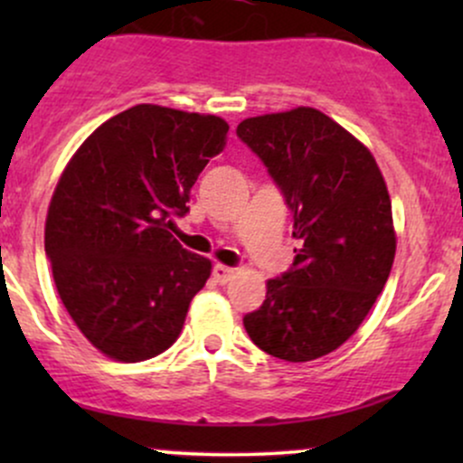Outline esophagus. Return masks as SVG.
Returning <instances> with one entry per match:
<instances>
[{"label": "esophagus", "mask_w": 463, "mask_h": 463, "mask_svg": "<svg viewBox=\"0 0 463 463\" xmlns=\"http://www.w3.org/2000/svg\"><path fill=\"white\" fill-rule=\"evenodd\" d=\"M235 272H237L235 268H228V265L217 263L215 268H213V279H215L220 285H226L228 280H231L232 276H235Z\"/></svg>", "instance_id": "1"}]
</instances>
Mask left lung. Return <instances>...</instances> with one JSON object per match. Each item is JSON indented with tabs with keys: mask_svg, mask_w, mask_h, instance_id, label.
Listing matches in <instances>:
<instances>
[{
	"mask_svg": "<svg viewBox=\"0 0 463 463\" xmlns=\"http://www.w3.org/2000/svg\"><path fill=\"white\" fill-rule=\"evenodd\" d=\"M237 137L261 158L294 215V265L268 280L243 316L272 357L311 361L359 328L383 291L396 254L392 202L368 147L320 110L250 117Z\"/></svg>",
	"mask_w": 463,
	"mask_h": 463,
	"instance_id": "8db88e82",
	"label": "left lung"
}]
</instances>
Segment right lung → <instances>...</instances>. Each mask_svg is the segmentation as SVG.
<instances>
[{
	"label": "right lung",
	"mask_w": 463,
	"mask_h": 463,
	"mask_svg": "<svg viewBox=\"0 0 463 463\" xmlns=\"http://www.w3.org/2000/svg\"><path fill=\"white\" fill-rule=\"evenodd\" d=\"M222 117L139 104L110 117L58 180L45 254L62 305L95 348L137 364L176 342L211 261L167 228L224 150Z\"/></svg>",
	"instance_id": "1"
}]
</instances>
